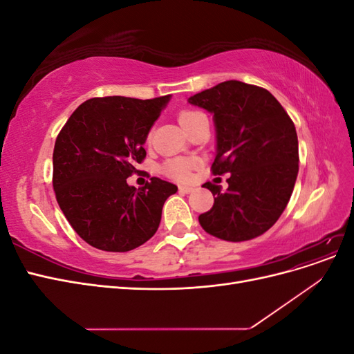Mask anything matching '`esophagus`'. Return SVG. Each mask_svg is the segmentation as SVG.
<instances>
[{
    "instance_id": "obj_1",
    "label": "esophagus",
    "mask_w": 354,
    "mask_h": 354,
    "mask_svg": "<svg viewBox=\"0 0 354 354\" xmlns=\"http://www.w3.org/2000/svg\"><path fill=\"white\" fill-rule=\"evenodd\" d=\"M194 190H195L194 187H189V186H178V192H180V194H185V195L192 194V192H194Z\"/></svg>"
}]
</instances>
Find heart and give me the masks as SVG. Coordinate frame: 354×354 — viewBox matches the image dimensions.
<instances>
[{"label": "heart", "instance_id": "1", "mask_svg": "<svg viewBox=\"0 0 354 354\" xmlns=\"http://www.w3.org/2000/svg\"><path fill=\"white\" fill-rule=\"evenodd\" d=\"M201 115L202 113L196 112V111H181L178 113V122L186 131L187 127ZM195 165H196L195 159H192V158H173V159H168L167 162L162 165V173L174 180L187 181L192 176V171H194Z\"/></svg>", "mask_w": 354, "mask_h": 354}]
</instances>
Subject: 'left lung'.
<instances>
[{
	"instance_id": "obj_1",
	"label": "left lung",
	"mask_w": 354,
	"mask_h": 354,
	"mask_svg": "<svg viewBox=\"0 0 354 354\" xmlns=\"http://www.w3.org/2000/svg\"><path fill=\"white\" fill-rule=\"evenodd\" d=\"M214 115L217 155L214 176L230 173L229 187L205 183L214 205L199 216L202 229L223 241L260 236L281 217L298 174V138L291 118L272 93L224 81L189 99Z\"/></svg>"
}]
</instances>
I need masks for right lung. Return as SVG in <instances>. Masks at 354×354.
<instances>
[{"label": "right lung", "mask_w": 354, "mask_h": 354, "mask_svg": "<svg viewBox=\"0 0 354 354\" xmlns=\"http://www.w3.org/2000/svg\"><path fill=\"white\" fill-rule=\"evenodd\" d=\"M171 95L140 100L122 95L80 104L62 128L53 152V187L72 229L94 248L127 252L156 233L164 202L177 186L152 177L140 187L145 142Z\"/></svg>", "instance_id": "right-lung-1"}]
</instances>
